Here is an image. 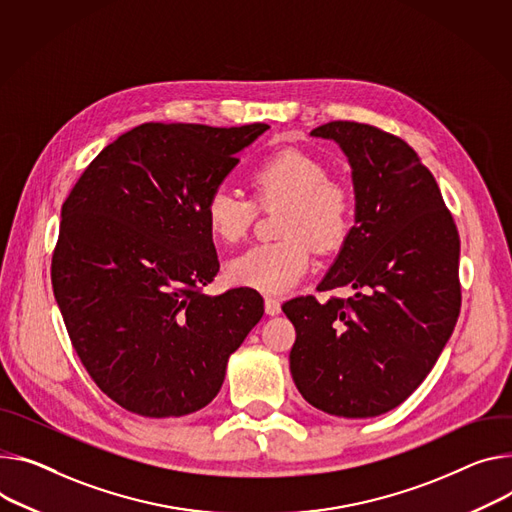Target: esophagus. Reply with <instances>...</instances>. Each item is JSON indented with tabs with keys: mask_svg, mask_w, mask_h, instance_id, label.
<instances>
[{
	"mask_svg": "<svg viewBox=\"0 0 512 512\" xmlns=\"http://www.w3.org/2000/svg\"><path fill=\"white\" fill-rule=\"evenodd\" d=\"M280 310H282V306H280V302H277L275 298H271V296H267L265 298V312L267 314H280Z\"/></svg>",
	"mask_w": 512,
	"mask_h": 512,
	"instance_id": "esophagus-1",
	"label": "esophagus"
}]
</instances>
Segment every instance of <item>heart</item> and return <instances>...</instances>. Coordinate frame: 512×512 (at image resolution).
I'll list each match as a JSON object with an SVG mask.
<instances>
[{
  "mask_svg": "<svg viewBox=\"0 0 512 512\" xmlns=\"http://www.w3.org/2000/svg\"><path fill=\"white\" fill-rule=\"evenodd\" d=\"M251 188L263 206H284L282 241L255 245L228 261V277L239 286L265 294L294 288L310 269L312 251L337 249L349 232L351 198L341 183L331 181L318 159L286 149L263 159L251 173ZM255 206L224 188L210 194L204 218L222 243H239L251 228Z\"/></svg>",
  "mask_w": 512,
  "mask_h": 512,
  "instance_id": "1",
  "label": "heart"
}]
</instances>
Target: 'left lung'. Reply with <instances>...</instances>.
<instances>
[{
	"instance_id": "1",
	"label": "left lung",
	"mask_w": 512,
	"mask_h": 512,
	"mask_svg": "<svg viewBox=\"0 0 512 512\" xmlns=\"http://www.w3.org/2000/svg\"><path fill=\"white\" fill-rule=\"evenodd\" d=\"M310 136L341 147L355 192V224L318 288L355 294L282 306L296 329L290 371L314 408L380 416L423 384L453 333L459 235L433 173L402 138L345 120Z\"/></svg>"
}]
</instances>
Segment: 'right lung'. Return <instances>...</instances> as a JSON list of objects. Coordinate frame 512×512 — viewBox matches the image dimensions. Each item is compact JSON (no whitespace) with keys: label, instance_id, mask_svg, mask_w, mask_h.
Instances as JSON below:
<instances>
[{"label":"right lung","instance_id":"obj_1","mask_svg":"<svg viewBox=\"0 0 512 512\" xmlns=\"http://www.w3.org/2000/svg\"><path fill=\"white\" fill-rule=\"evenodd\" d=\"M267 128L141 124L89 163L63 204L59 310L91 380L134 414L210 404L263 316L257 290L202 288L220 267L206 202Z\"/></svg>","mask_w":512,"mask_h":512}]
</instances>
